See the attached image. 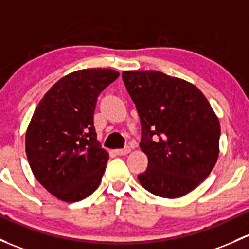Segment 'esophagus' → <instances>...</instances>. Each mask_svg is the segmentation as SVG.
Listing matches in <instances>:
<instances>
[{
    "instance_id": "34e87169",
    "label": "esophagus",
    "mask_w": 249,
    "mask_h": 249,
    "mask_svg": "<svg viewBox=\"0 0 249 249\" xmlns=\"http://www.w3.org/2000/svg\"><path fill=\"white\" fill-rule=\"evenodd\" d=\"M130 151H131V149H130L129 146H126V148H124V149H117L114 153H116L117 155H119V156H124V155H127Z\"/></svg>"
}]
</instances>
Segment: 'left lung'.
<instances>
[{
	"label": "left lung",
	"mask_w": 249,
	"mask_h": 249,
	"mask_svg": "<svg viewBox=\"0 0 249 249\" xmlns=\"http://www.w3.org/2000/svg\"><path fill=\"white\" fill-rule=\"evenodd\" d=\"M142 126L148 168L141 185L162 198L187 195L209 177L219 154L221 125L192 83L156 70L122 74Z\"/></svg>",
	"instance_id": "left-lung-1"
}]
</instances>
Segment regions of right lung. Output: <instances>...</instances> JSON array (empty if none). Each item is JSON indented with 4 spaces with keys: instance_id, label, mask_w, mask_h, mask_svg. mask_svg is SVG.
<instances>
[{
    "instance_id": "right-lung-1",
    "label": "right lung",
    "mask_w": 249,
    "mask_h": 249,
    "mask_svg": "<svg viewBox=\"0 0 249 249\" xmlns=\"http://www.w3.org/2000/svg\"><path fill=\"white\" fill-rule=\"evenodd\" d=\"M119 72L90 68L57 81L39 101L25 137L36 179L67 203L82 200L100 185L108 153L96 140L98 96Z\"/></svg>"
}]
</instances>
